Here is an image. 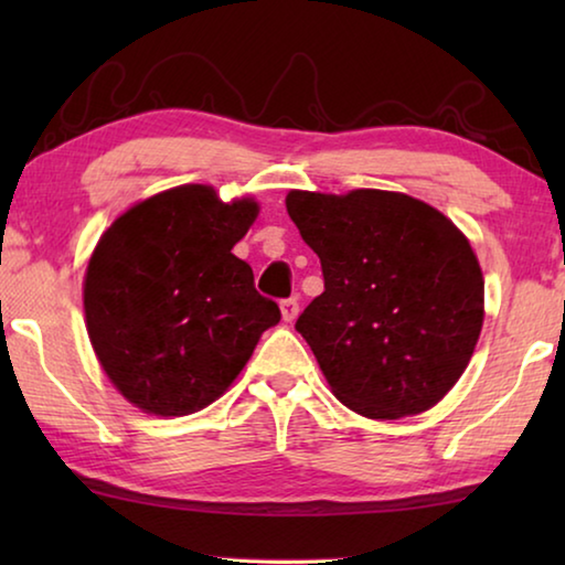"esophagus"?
<instances>
[{
  "label": "esophagus",
  "instance_id": "obj_1",
  "mask_svg": "<svg viewBox=\"0 0 565 565\" xmlns=\"http://www.w3.org/2000/svg\"><path fill=\"white\" fill-rule=\"evenodd\" d=\"M281 317H284V321H294L296 317H299V299H296V296L281 301Z\"/></svg>",
  "mask_w": 565,
  "mask_h": 565
}]
</instances>
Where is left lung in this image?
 Segmentation results:
<instances>
[{"label":"left lung","instance_id":"obj_1","mask_svg":"<svg viewBox=\"0 0 565 565\" xmlns=\"http://www.w3.org/2000/svg\"><path fill=\"white\" fill-rule=\"evenodd\" d=\"M323 294L296 319L343 406L394 420L441 401L483 327V274L451 218L408 194L289 191Z\"/></svg>","mask_w":565,"mask_h":565}]
</instances>
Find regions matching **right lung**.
Masks as SVG:
<instances>
[{
  "label": "right lung",
  "mask_w": 565,
  "mask_h": 565,
  "mask_svg": "<svg viewBox=\"0 0 565 565\" xmlns=\"http://www.w3.org/2000/svg\"><path fill=\"white\" fill-rule=\"evenodd\" d=\"M259 214L184 184L124 212L94 248L84 313L94 353L121 396L154 416H186L216 401L276 327V301L232 254Z\"/></svg>",
  "instance_id": "add662e5"
}]
</instances>
